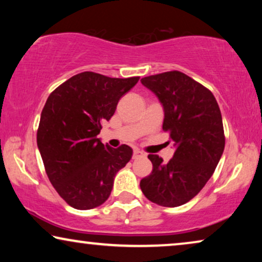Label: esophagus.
Segmentation results:
<instances>
[{"mask_svg": "<svg viewBox=\"0 0 262 262\" xmlns=\"http://www.w3.org/2000/svg\"><path fill=\"white\" fill-rule=\"evenodd\" d=\"M143 156H145V154L141 151V150L139 149L134 150V159H138V157H143Z\"/></svg>", "mask_w": 262, "mask_h": 262, "instance_id": "obj_1", "label": "esophagus"}]
</instances>
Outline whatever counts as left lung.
I'll return each mask as SVG.
<instances>
[{
	"mask_svg": "<svg viewBox=\"0 0 262 262\" xmlns=\"http://www.w3.org/2000/svg\"><path fill=\"white\" fill-rule=\"evenodd\" d=\"M163 107V130L169 131L175 152L168 163L149 155L152 171L141 180L150 202L166 207L184 205L202 191L224 151L220 106L212 93L180 71L141 80Z\"/></svg>",
	"mask_w": 262,
	"mask_h": 262,
	"instance_id": "obj_1",
	"label": "left lung"
}]
</instances>
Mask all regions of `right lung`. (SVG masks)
I'll return each instance as SVG.
<instances>
[{
	"label": "right lung",
	"instance_id": "add662e5",
	"mask_svg": "<svg viewBox=\"0 0 262 262\" xmlns=\"http://www.w3.org/2000/svg\"><path fill=\"white\" fill-rule=\"evenodd\" d=\"M138 80L84 71L46 100L37 132L38 149L50 182L74 209L89 210L105 203L116 174L131 160L130 146L111 148L98 135L121 96Z\"/></svg>",
	"mask_w": 262,
	"mask_h": 262
}]
</instances>
